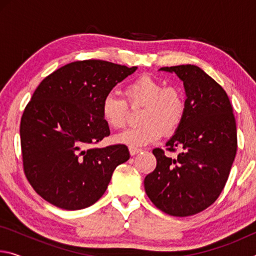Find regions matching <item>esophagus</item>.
Masks as SVG:
<instances>
[{
  "label": "esophagus",
  "instance_id": "34e87169",
  "mask_svg": "<svg viewBox=\"0 0 256 256\" xmlns=\"http://www.w3.org/2000/svg\"><path fill=\"white\" fill-rule=\"evenodd\" d=\"M128 150H130V154H131V156L141 152V151H142V149H140V148H136V146H130Z\"/></svg>",
  "mask_w": 256,
  "mask_h": 256
}]
</instances>
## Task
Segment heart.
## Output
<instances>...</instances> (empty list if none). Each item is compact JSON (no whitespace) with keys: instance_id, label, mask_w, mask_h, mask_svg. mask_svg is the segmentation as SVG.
<instances>
[{"instance_id":"obj_1","label":"heart","mask_w":256,"mask_h":256,"mask_svg":"<svg viewBox=\"0 0 256 256\" xmlns=\"http://www.w3.org/2000/svg\"><path fill=\"white\" fill-rule=\"evenodd\" d=\"M125 99L107 94L102 104V115L108 126L123 128L130 118L128 106L144 107L140 115L141 126L126 130L116 140L130 146L152 144L164 134L174 133L180 126L186 114V96L177 84L164 86L150 76H141L124 88Z\"/></svg>"}]
</instances>
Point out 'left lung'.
I'll return each instance as SVG.
<instances>
[{
	"mask_svg": "<svg viewBox=\"0 0 256 256\" xmlns=\"http://www.w3.org/2000/svg\"><path fill=\"white\" fill-rule=\"evenodd\" d=\"M183 80L186 114L166 144L172 157L156 148L154 170L146 176L151 202L164 214L188 216L214 203L227 183L237 151L236 120L226 92L198 66H164Z\"/></svg>",
	"mask_w": 256,
	"mask_h": 256,
	"instance_id": "left-lung-1",
	"label": "left lung"
}]
</instances>
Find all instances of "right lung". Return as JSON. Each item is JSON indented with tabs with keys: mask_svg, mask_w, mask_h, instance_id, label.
I'll return each instance as SVG.
<instances>
[{
	"mask_svg": "<svg viewBox=\"0 0 256 256\" xmlns=\"http://www.w3.org/2000/svg\"><path fill=\"white\" fill-rule=\"evenodd\" d=\"M136 70L107 60H76L42 80L20 123L24 172L50 204L66 210L92 206L112 172L128 162L125 144L97 148L110 134L102 115L104 98Z\"/></svg>",
	"mask_w": 256,
	"mask_h": 256,
	"instance_id": "obj_1",
	"label": "right lung"
}]
</instances>
